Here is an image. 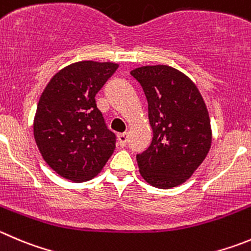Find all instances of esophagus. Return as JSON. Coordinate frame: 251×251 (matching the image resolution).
Wrapping results in <instances>:
<instances>
[{
    "mask_svg": "<svg viewBox=\"0 0 251 251\" xmlns=\"http://www.w3.org/2000/svg\"><path fill=\"white\" fill-rule=\"evenodd\" d=\"M118 141H119V145H120L121 147L126 146V142H127V133H126V132L119 133V135H118Z\"/></svg>",
    "mask_w": 251,
    "mask_h": 251,
    "instance_id": "obj_1",
    "label": "esophagus"
}]
</instances>
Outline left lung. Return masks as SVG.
Wrapping results in <instances>:
<instances>
[{"mask_svg": "<svg viewBox=\"0 0 251 251\" xmlns=\"http://www.w3.org/2000/svg\"><path fill=\"white\" fill-rule=\"evenodd\" d=\"M149 102L153 137L136 154L140 173L157 188H172L188 179L210 149V120L197 86L167 65L133 69Z\"/></svg>", "mask_w": 251, "mask_h": 251, "instance_id": "8db88e82", "label": "left lung"}]
</instances>
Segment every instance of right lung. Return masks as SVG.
Masks as SVG:
<instances>
[{
    "label": "right lung",
    "instance_id": "1",
    "mask_svg": "<svg viewBox=\"0 0 251 251\" xmlns=\"http://www.w3.org/2000/svg\"><path fill=\"white\" fill-rule=\"evenodd\" d=\"M118 67L74 63L58 72L41 95L34 140L44 161L63 178L89 181L111 157L116 135L106 126L95 97Z\"/></svg>",
    "mask_w": 251,
    "mask_h": 251
}]
</instances>
